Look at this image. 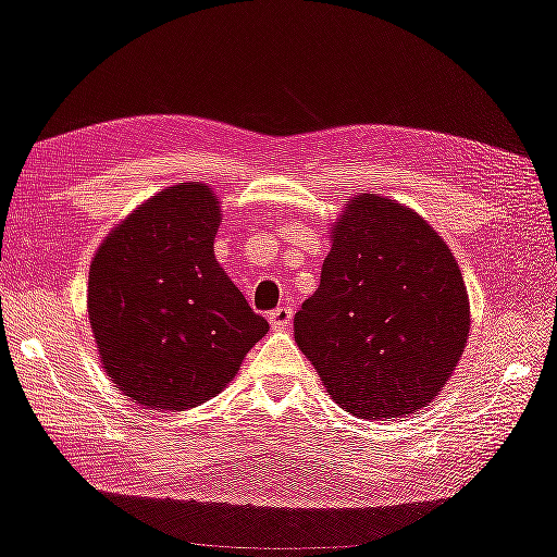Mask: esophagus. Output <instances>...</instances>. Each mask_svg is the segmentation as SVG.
I'll list each match as a JSON object with an SVG mask.
<instances>
[{"instance_id": "esophagus-1", "label": "esophagus", "mask_w": 557, "mask_h": 557, "mask_svg": "<svg viewBox=\"0 0 557 557\" xmlns=\"http://www.w3.org/2000/svg\"><path fill=\"white\" fill-rule=\"evenodd\" d=\"M268 320L272 330H287L289 322H293V310H289V307H277V310H272L268 314Z\"/></svg>"}]
</instances>
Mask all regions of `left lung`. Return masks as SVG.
<instances>
[{"label": "left lung", "instance_id": "obj_1", "mask_svg": "<svg viewBox=\"0 0 557 557\" xmlns=\"http://www.w3.org/2000/svg\"><path fill=\"white\" fill-rule=\"evenodd\" d=\"M320 287L295 314V343L327 395L364 420L408 418L453 377L470 332L458 262L425 218L355 195L330 230Z\"/></svg>", "mask_w": 557, "mask_h": 557}]
</instances>
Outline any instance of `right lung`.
<instances>
[{"mask_svg":"<svg viewBox=\"0 0 557 557\" xmlns=\"http://www.w3.org/2000/svg\"><path fill=\"white\" fill-rule=\"evenodd\" d=\"M218 195L180 182L135 207L97 247L87 312L99 360L143 408L182 412L220 395L268 320L214 257Z\"/></svg>","mask_w":557,"mask_h":557,"instance_id":"1","label":"right lung"}]
</instances>
